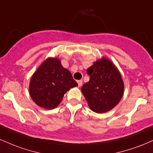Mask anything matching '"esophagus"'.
I'll return each mask as SVG.
<instances>
[{
    "label": "esophagus",
    "instance_id": "obj_1",
    "mask_svg": "<svg viewBox=\"0 0 153 153\" xmlns=\"http://www.w3.org/2000/svg\"><path fill=\"white\" fill-rule=\"evenodd\" d=\"M77 82H78V86L80 87V86H81V85H82V80H78V81H77Z\"/></svg>",
    "mask_w": 153,
    "mask_h": 153
}]
</instances>
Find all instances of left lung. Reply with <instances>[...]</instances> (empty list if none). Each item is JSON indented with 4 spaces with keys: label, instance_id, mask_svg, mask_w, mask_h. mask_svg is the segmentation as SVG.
I'll list each match as a JSON object with an SVG mask.
<instances>
[{
    "label": "left lung",
    "instance_id": "left-lung-1",
    "mask_svg": "<svg viewBox=\"0 0 153 153\" xmlns=\"http://www.w3.org/2000/svg\"><path fill=\"white\" fill-rule=\"evenodd\" d=\"M90 80L81 88L91 109L108 111L118 104L124 94V82L118 70L107 59L98 60L87 70Z\"/></svg>",
    "mask_w": 153,
    "mask_h": 153
}]
</instances>
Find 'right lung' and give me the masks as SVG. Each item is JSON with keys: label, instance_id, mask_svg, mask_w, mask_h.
<instances>
[{"label": "right lung", "instance_id": "obj_1", "mask_svg": "<svg viewBox=\"0 0 153 153\" xmlns=\"http://www.w3.org/2000/svg\"><path fill=\"white\" fill-rule=\"evenodd\" d=\"M77 85L71 72L63 68L58 59L48 58L33 75L29 94L38 106L52 109L60 103L67 91Z\"/></svg>", "mask_w": 153, "mask_h": 153}]
</instances>
